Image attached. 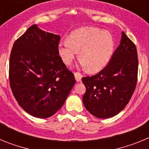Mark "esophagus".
I'll return each mask as SVG.
<instances>
[{
    "mask_svg": "<svg viewBox=\"0 0 149 149\" xmlns=\"http://www.w3.org/2000/svg\"><path fill=\"white\" fill-rule=\"evenodd\" d=\"M74 77H75L76 81L77 82H80L81 81V79H82V74H81L80 72H74Z\"/></svg>",
    "mask_w": 149,
    "mask_h": 149,
    "instance_id": "obj_1",
    "label": "esophagus"
}]
</instances>
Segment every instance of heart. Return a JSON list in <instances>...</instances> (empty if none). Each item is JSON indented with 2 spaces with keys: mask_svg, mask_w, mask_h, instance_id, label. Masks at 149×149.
Instances as JSON below:
<instances>
[{
  "mask_svg": "<svg viewBox=\"0 0 149 149\" xmlns=\"http://www.w3.org/2000/svg\"><path fill=\"white\" fill-rule=\"evenodd\" d=\"M114 42L108 31L96 27H82L72 31L67 42L59 45V54L65 65H71L79 51L83 66L89 72L103 69L111 58Z\"/></svg>",
  "mask_w": 149,
  "mask_h": 149,
  "instance_id": "b5f03b06",
  "label": "heart"
}]
</instances>
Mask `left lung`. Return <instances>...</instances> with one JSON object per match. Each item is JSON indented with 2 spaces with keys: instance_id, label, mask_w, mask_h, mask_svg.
Masks as SVG:
<instances>
[{
  "instance_id": "obj_1",
  "label": "left lung",
  "mask_w": 149,
  "mask_h": 149,
  "mask_svg": "<svg viewBox=\"0 0 149 149\" xmlns=\"http://www.w3.org/2000/svg\"><path fill=\"white\" fill-rule=\"evenodd\" d=\"M137 74L136 46L122 31L120 44L108 64L95 75L82 78L86 86L83 101L86 110L101 119L119 113L135 90Z\"/></svg>"
}]
</instances>
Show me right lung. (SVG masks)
I'll use <instances>...</instances> for the list:
<instances>
[{"label": "right lung", "instance_id": "obj_1", "mask_svg": "<svg viewBox=\"0 0 149 149\" xmlns=\"http://www.w3.org/2000/svg\"><path fill=\"white\" fill-rule=\"evenodd\" d=\"M60 36L33 24L17 39L10 58L9 78L18 104L33 116L56 113L75 84L59 55Z\"/></svg>", "mask_w": 149, "mask_h": 149}]
</instances>
